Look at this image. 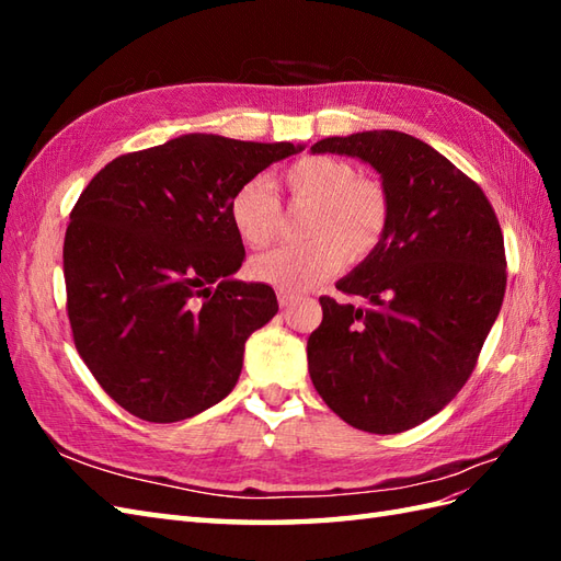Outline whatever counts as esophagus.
Returning <instances> with one entry per match:
<instances>
[{"label":"esophagus","mask_w":561,"mask_h":561,"mask_svg":"<svg viewBox=\"0 0 561 561\" xmlns=\"http://www.w3.org/2000/svg\"><path fill=\"white\" fill-rule=\"evenodd\" d=\"M279 306H291L296 299H299V294H291V291H279L277 294Z\"/></svg>","instance_id":"34e87169"}]
</instances>
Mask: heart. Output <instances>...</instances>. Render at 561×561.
I'll list each match as a JSON object with an SVG mask.
<instances>
[{"label":"heart","mask_w":561,"mask_h":561,"mask_svg":"<svg viewBox=\"0 0 561 561\" xmlns=\"http://www.w3.org/2000/svg\"><path fill=\"white\" fill-rule=\"evenodd\" d=\"M279 185L296 205H311L308 241L279 245L250 262L253 277L279 291H304L335 274L344 257L362 262L386 238L390 202L383 185L356 173L350 161L304 157L282 171ZM229 219L250 248H265L282 226V202L265 181H245L229 199Z\"/></svg>","instance_id":"heart-1"}]
</instances>
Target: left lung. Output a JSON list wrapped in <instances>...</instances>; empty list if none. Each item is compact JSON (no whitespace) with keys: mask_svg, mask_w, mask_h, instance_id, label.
I'll return each instance as SVG.
<instances>
[{"mask_svg":"<svg viewBox=\"0 0 561 561\" xmlns=\"http://www.w3.org/2000/svg\"><path fill=\"white\" fill-rule=\"evenodd\" d=\"M380 173L386 238L337 282L366 308L320 296L308 371L328 408L368 434H400L440 412L478 366L506 291L504 236L482 187L396 129L328 137Z\"/></svg>","mask_w":561,"mask_h":561,"instance_id":"8db88e82","label":"left lung"}]
</instances>
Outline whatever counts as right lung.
<instances>
[{
	"label": "right lung",
	"mask_w": 561,
	"mask_h": 561,
	"mask_svg": "<svg viewBox=\"0 0 561 561\" xmlns=\"http://www.w3.org/2000/svg\"><path fill=\"white\" fill-rule=\"evenodd\" d=\"M301 149L183 135L123 153L83 187L62 250L67 316L83 364L123 410L169 424L233 390L245 340L279 304L267 284L231 277L245 250L229 199Z\"/></svg>",
	"instance_id": "1"
}]
</instances>
